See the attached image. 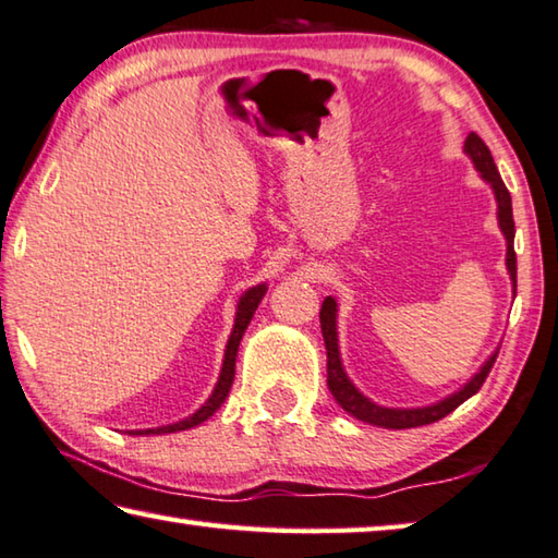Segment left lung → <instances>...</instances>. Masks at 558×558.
I'll return each instance as SVG.
<instances>
[{
  "instance_id": "obj_1",
  "label": "left lung",
  "mask_w": 558,
  "mask_h": 558,
  "mask_svg": "<svg viewBox=\"0 0 558 558\" xmlns=\"http://www.w3.org/2000/svg\"><path fill=\"white\" fill-rule=\"evenodd\" d=\"M464 153L470 155L474 168L480 170V175L489 182L492 190H495L499 230L505 232V240H507V269L517 294V254H514V217H511V195L505 182H501L495 158H492L489 148L477 133L468 135V141H464ZM318 318H322V333H324L326 359H328L326 361L328 390H331L336 403H339L349 415L363 420V423L388 427V430H405V427L430 425V423H437V420H442L445 415H450L454 408L462 405L464 400L472 398L474 392L482 388V383L487 380L492 365H495L497 353H499V351L492 353L485 361V365L480 368V373H474V378L464 383V388L452 392L450 398L440 400V403L427 405V408H383L365 398L363 392L349 380V376H345L341 365V353H339V333H336V301L331 296L324 299Z\"/></svg>"
}]
</instances>
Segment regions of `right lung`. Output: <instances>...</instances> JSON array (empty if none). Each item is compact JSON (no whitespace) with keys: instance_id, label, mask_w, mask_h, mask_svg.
<instances>
[{"instance_id":"1","label":"right lung","mask_w":558,"mask_h":558,"mask_svg":"<svg viewBox=\"0 0 558 558\" xmlns=\"http://www.w3.org/2000/svg\"><path fill=\"white\" fill-rule=\"evenodd\" d=\"M267 294V284H259V287H252L250 291H244L240 304H236V318H234V328L230 333V341H227V351H225V361H222V373H219V380L213 390V396L207 398V403L193 413L185 420H180V423H172V425H162V427H155V430H131V435H166V433H180V430H190V427H195L199 423H205V420L217 413V408L225 403V398L230 396V388L234 383V361H236V349H240V341L244 336V328L250 326L254 312H257L259 301Z\"/></svg>"}]
</instances>
